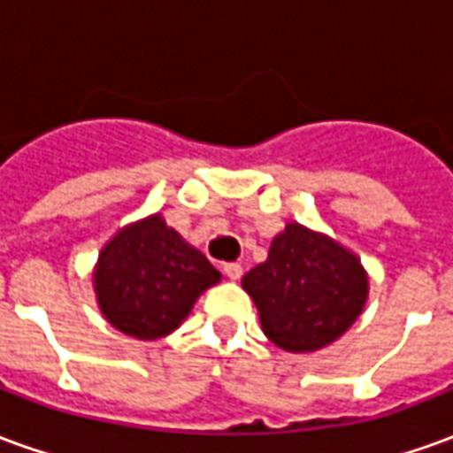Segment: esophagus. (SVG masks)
<instances>
[{"label": "esophagus", "mask_w": 453, "mask_h": 453, "mask_svg": "<svg viewBox=\"0 0 453 453\" xmlns=\"http://www.w3.org/2000/svg\"><path fill=\"white\" fill-rule=\"evenodd\" d=\"M223 272H226V276L230 281H237V279L242 276V266L237 265V262H227V265H223Z\"/></svg>", "instance_id": "esophagus-1"}]
</instances>
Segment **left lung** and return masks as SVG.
Returning a JSON list of instances; mask_svg holds the SVG:
<instances>
[{
  "label": "left lung",
  "instance_id": "1",
  "mask_svg": "<svg viewBox=\"0 0 453 453\" xmlns=\"http://www.w3.org/2000/svg\"><path fill=\"white\" fill-rule=\"evenodd\" d=\"M262 333L294 354L340 340L369 298V274L351 250L301 223H286L269 257L242 276Z\"/></svg>",
  "mask_w": 453,
  "mask_h": 453
}]
</instances>
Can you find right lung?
<instances>
[{
	"instance_id": "1",
	"label": "right lung",
	"mask_w": 453,
	"mask_h": 453,
	"mask_svg": "<svg viewBox=\"0 0 453 453\" xmlns=\"http://www.w3.org/2000/svg\"><path fill=\"white\" fill-rule=\"evenodd\" d=\"M92 281L104 318L119 333L152 342L187 320L198 296L220 281V272L152 213L120 227L102 247Z\"/></svg>"
}]
</instances>
